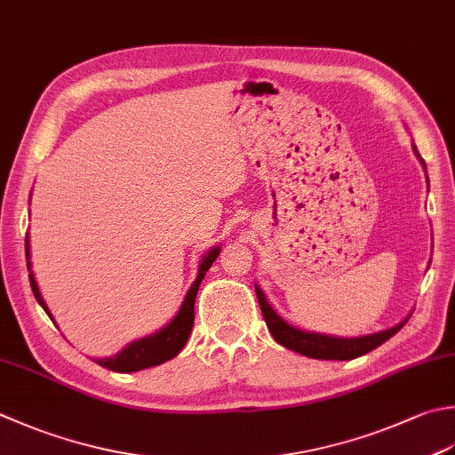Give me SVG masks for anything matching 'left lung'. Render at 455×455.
<instances>
[{"label":"left lung","instance_id":"1","mask_svg":"<svg viewBox=\"0 0 455 455\" xmlns=\"http://www.w3.org/2000/svg\"><path fill=\"white\" fill-rule=\"evenodd\" d=\"M412 149L416 157L420 159V164L426 172L424 159L420 157V154H418L414 144H412ZM254 288H256L258 304H260V309H262L264 322L268 325L275 343L288 347V349L296 351L299 355H306L309 359H323V361L357 359L361 355L377 349L379 345L390 339L395 333H398L400 327H403L408 322V317H411L406 315L403 322L396 323L395 327L385 329V331L363 335V337H335V335H325V333H315V331H304V329L290 325L286 319H282L278 314H275L274 307L270 306V301L266 299L260 286H256L254 283Z\"/></svg>","mask_w":455,"mask_h":455}]
</instances>
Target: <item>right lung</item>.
<instances>
[{"instance_id": "obj_1", "label": "right lung", "mask_w": 455, "mask_h": 455, "mask_svg": "<svg viewBox=\"0 0 455 455\" xmlns=\"http://www.w3.org/2000/svg\"><path fill=\"white\" fill-rule=\"evenodd\" d=\"M25 254H27V270H29V282H31L33 296L39 301V306L44 309V314L52 319V323H55V317H52L47 304H44L41 290L37 286V280H35V274L31 270L29 233H27V238H25ZM219 254H220V246H212L211 251L201 258V264H199L197 275H195V282L191 283V288L187 290L185 298L181 301V307L177 309V314L173 315L172 322L164 325L162 329H157L156 333L146 335V337H141V339L128 343L122 351L112 355V357L94 359V361L100 364V367L110 369L114 372H136V371L156 367V364H162L169 359H173L175 355L183 349L187 339H189L193 322H195V298H197V291H199L204 274H207L212 262L217 260Z\"/></svg>"}]
</instances>
